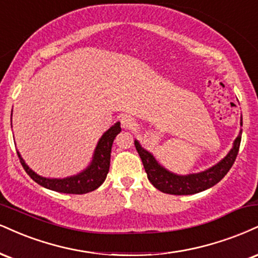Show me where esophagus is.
<instances>
[{
	"instance_id": "1",
	"label": "esophagus",
	"mask_w": 258,
	"mask_h": 258,
	"mask_svg": "<svg viewBox=\"0 0 258 258\" xmlns=\"http://www.w3.org/2000/svg\"><path fill=\"white\" fill-rule=\"evenodd\" d=\"M121 126H122V128L125 130H136V127H137V122H136V120L133 119L132 116L125 115L122 116V119H121Z\"/></svg>"
}]
</instances>
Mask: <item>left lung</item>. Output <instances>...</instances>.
<instances>
[{
	"label": "left lung",
	"mask_w": 258,
	"mask_h": 258,
	"mask_svg": "<svg viewBox=\"0 0 258 258\" xmlns=\"http://www.w3.org/2000/svg\"><path fill=\"white\" fill-rule=\"evenodd\" d=\"M240 125L243 126V119L240 120ZM241 132H243V130H240L239 136L235 138L232 150L222 161H220L218 164H215L208 170H204V172L185 176L173 174V173L164 169L163 167H161L154 159L153 155L144 150L137 141L135 142V145L142 159L149 181L157 190L169 195H194L216 185L223 176L227 174L228 170L233 166L235 159H237L239 147H240Z\"/></svg>",
	"instance_id": "8db88e82"
}]
</instances>
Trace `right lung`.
Here are the masks:
<instances>
[{"label":"right lung","instance_id":"right-lung-1","mask_svg":"<svg viewBox=\"0 0 258 258\" xmlns=\"http://www.w3.org/2000/svg\"><path fill=\"white\" fill-rule=\"evenodd\" d=\"M121 131L120 122H116L113 127H110L107 132L99 139L97 147H96L94 160H92L90 167L84 172L76 176H71L66 179H46L43 176L37 175L33 170H31L21 156H19L21 166L24 167L25 172L31 176V179L35 180L37 184L43 187L49 188V190L62 192V194L71 195H83L88 194L99 187L107 178L108 172H109L110 166V153L111 145H113L114 139Z\"/></svg>","mask_w":258,"mask_h":258}]
</instances>
